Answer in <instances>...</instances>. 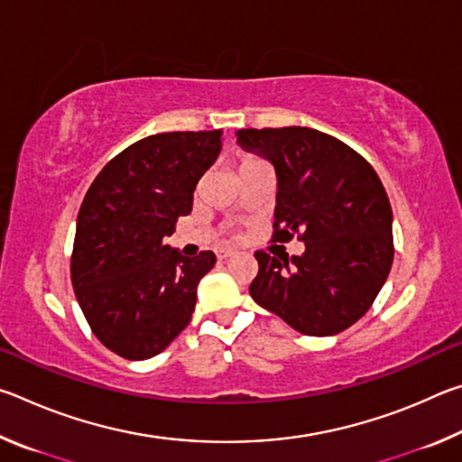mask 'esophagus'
I'll use <instances>...</instances> for the list:
<instances>
[{
  "instance_id": "obj_1",
  "label": "esophagus",
  "mask_w": 462,
  "mask_h": 462,
  "mask_svg": "<svg viewBox=\"0 0 462 462\" xmlns=\"http://www.w3.org/2000/svg\"><path fill=\"white\" fill-rule=\"evenodd\" d=\"M234 254H236V250H232V248H220V250H216L217 261H228V259H232Z\"/></svg>"
}]
</instances>
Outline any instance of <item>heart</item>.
Wrapping results in <instances>:
<instances>
[{
	"label": "heart",
	"instance_id": "1",
	"mask_svg": "<svg viewBox=\"0 0 462 462\" xmlns=\"http://www.w3.org/2000/svg\"><path fill=\"white\" fill-rule=\"evenodd\" d=\"M250 161H254V159H250ZM250 161H246V162H250Z\"/></svg>",
	"mask_w": 462,
	"mask_h": 462
}]
</instances>
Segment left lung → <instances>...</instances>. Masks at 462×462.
<instances>
[{"label":"left lung","instance_id":"left-lung-1","mask_svg":"<svg viewBox=\"0 0 462 462\" xmlns=\"http://www.w3.org/2000/svg\"><path fill=\"white\" fill-rule=\"evenodd\" d=\"M238 144L273 162V240L306 242L301 256L256 250L250 295L297 332L334 336L373 306L393 263L389 198L361 154L306 126L238 130Z\"/></svg>","mask_w":462,"mask_h":462}]
</instances>
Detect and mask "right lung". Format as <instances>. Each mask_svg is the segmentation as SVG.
Wrapping results in <instances>:
<instances>
[{
	"mask_svg": "<svg viewBox=\"0 0 462 462\" xmlns=\"http://www.w3.org/2000/svg\"><path fill=\"white\" fill-rule=\"evenodd\" d=\"M222 151V130L162 132L99 171L77 216L71 281L93 334L112 353L144 361L189 324L212 250L183 256L162 242Z\"/></svg>",
	"mask_w": 462,
	"mask_h": 462,
	"instance_id": "obj_1",
	"label": "right lung"
}]
</instances>
